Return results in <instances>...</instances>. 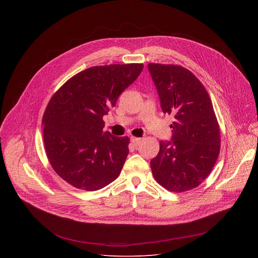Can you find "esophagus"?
<instances>
[{
    "label": "esophagus",
    "mask_w": 258,
    "mask_h": 258,
    "mask_svg": "<svg viewBox=\"0 0 258 258\" xmlns=\"http://www.w3.org/2000/svg\"><path fill=\"white\" fill-rule=\"evenodd\" d=\"M141 139L140 138H135V137H132L131 138V142H132V144L134 145V146H139L140 144H141Z\"/></svg>",
    "instance_id": "esophagus-1"
}]
</instances>
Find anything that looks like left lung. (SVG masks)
I'll return each mask as SVG.
<instances>
[{
    "label": "left lung",
    "mask_w": 258,
    "mask_h": 258,
    "mask_svg": "<svg viewBox=\"0 0 258 258\" xmlns=\"http://www.w3.org/2000/svg\"><path fill=\"white\" fill-rule=\"evenodd\" d=\"M162 111L174 121L172 141L160 142L151 160L156 181L170 192L198 187L211 172L220 151V128L211 99L201 82L187 68L149 63Z\"/></svg>",
    "instance_id": "left-lung-1"
}]
</instances>
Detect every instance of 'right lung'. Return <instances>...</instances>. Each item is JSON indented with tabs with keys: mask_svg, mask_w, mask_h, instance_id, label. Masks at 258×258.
I'll use <instances>...</instances> for the list:
<instances>
[{
	"mask_svg": "<svg viewBox=\"0 0 258 258\" xmlns=\"http://www.w3.org/2000/svg\"><path fill=\"white\" fill-rule=\"evenodd\" d=\"M142 63L90 67L70 78L43 115L44 144L56 173L72 187L100 190L118 177L128 137L103 132V116L143 70Z\"/></svg>",
	"mask_w": 258,
	"mask_h": 258,
	"instance_id": "right-lung-1",
	"label": "right lung"
}]
</instances>
